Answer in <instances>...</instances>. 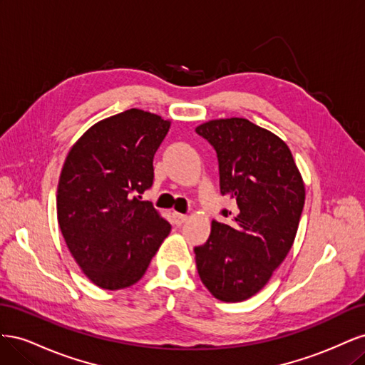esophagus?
I'll list each match as a JSON object with an SVG mask.
<instances>
[{
    "instance_id": "obj_1",
    "label": "esophagus",
    "mask_w": 365,
    "mask_h": 365,
    "mask_svg": "<svg viewBox=\"0 0 365 365\" xmlns=\"http://www.w3.org/2000/svg\"><path fill=\"white\" fill-rule=\"evenodd\" d=\"M173 219H175V224L176 225H182L185 220H187V215H182V213H173Z\"/></svg>"
}]
</instances>
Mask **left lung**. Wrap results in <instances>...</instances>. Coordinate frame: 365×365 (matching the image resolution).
I'll return each instance as SVG.
<instances>
[{"label": "left lung", "instance_id": "obj_1", "mask_svg": "<svg viewBox=\"0 0 365 365\" xmlns=\"http://www.w3.org/2000/svg\"><path fill=\"white\" fill-rule=\"evenodd\" d=\"M217 152L220 193L237 210L212 220V233L195 248L201 282L225 303L244 302L269 282L292 248L304 205V181L286 143L240 117L196 128Z\"/></svg>", "mask_w": 365, "mask_h": 365}]
</instances>
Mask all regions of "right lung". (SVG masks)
<instances>
[{
	"label": "right lung",
	"mask_w": 365,
	"mask_h": 365,
	"mask_svg": "<svg viewBox=\"0 0 365 365\" xmlns=\"http://www.w3.org/2000/svg\"><path fill=\"white\" fill-rule=\"evenodd\" d=\"M170 123L132 108L97 121L65 158L58 222L76 263L98 288L135 284L170 233L168 220L140 196L152 185L153 155Z\"/></svg>",
	"instance_id": "right-lung-1"
}]
</instances>
